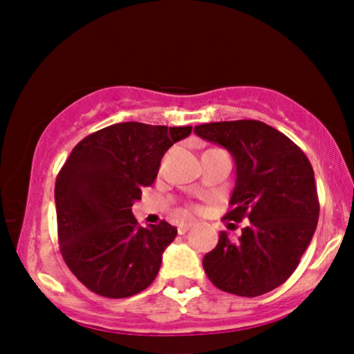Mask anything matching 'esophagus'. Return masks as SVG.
I'll use <instances>...</instances> for the list:
<instances>
[{
  "label": "esophagus",
  "mask_w": 354,
  "mask_h": 354,
  "mask_svg": "<svg viewBox=\"0 0 354 354\" xmlns=\"http://www.w3.org/2000/svg\"><path fill=\"white\" fill-rule=\"evenodd\" d=\"M191 226H193V223L191 221H186V223H180V225H178V233L180 234H185L186 231H188Z\"/></svg>",
  "instance_id": "esophagus-1"
}]
</instances>
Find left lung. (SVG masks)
Listing matches in <instances>:
<instances>
[{"label":"left lung","instance_id":"left-lung-1","mask_svg":"<svg viewBox=\"0 0 354 354\" xmlns=\"http://www.w3.org/2000/svg\"><path fill=\"white\" fill-rule=\"evenodd\" d=\"M194 133L228 149L236 165L225 218L250 219L236 241L219 233L216 248L203 258L205 273L231 295L254 298L273 291L298 268L318 225L310 160L290 138L256 120L200 124Z\"/></svg>","mask_w":354,"mask_h":354}]
</instances>
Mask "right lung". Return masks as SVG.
Returning a JSON list of instances; mask_svg holds the SVG:
<instances>
[{
  "label": "right lung",
  "mask_w": 354,
  "mask_h": 354,
  "mask_svg": "<svg viewBox=\"0 0 354 354\" xmlns=\"http://www.w3.org/2000/svg\"><path fill=\"white\" fill-rule=\"evenodd\" d=\"M191 126L136 121L106 126L81 140L56 178L58 241L71 273L93 293L128 298L154 281L178 230L138 225L133 203L151 186L161 158Z\"/></svg>",
  "instance_id": "obj_1"
}]
</instances>
